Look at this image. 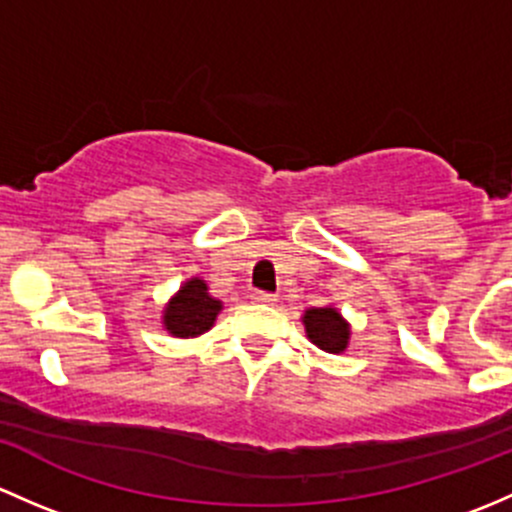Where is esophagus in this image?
Masks as SVG:
<instances>
[{"instance_id":"esophagus-1","label":"esophagus","mask_w":512,"mask_h":512,"mask_svg":"<svg viewBox=\"0 0 512 512\" xmlns=\"http://www.w3.org/2000/svg\"><path fill=\"white\" fill-rule=\"evenodd\" d=\"M251 300H254V303H258V305H273V303H276V295L256 291V293H251Z\"/></svg>"}]
</instances>
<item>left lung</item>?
I'll return each instance as SVG.
<instances>
[{
	"label": "left lung",
	"mask_w": 512,
	"mask_h": 512,
	"mask_svg": "<svg viewBox=\"0 0 512 512\" xmlns=\"http://www.w3.org/2000/svg\"><path fill=\"white\" fill-rule=\"evenodd\" d=\"M303 325L308 340L315 347H320V350L333 352V355L345 352L347 342H350V323L337 313V308H333V305L308 308L303 315Z\"/></svg>",
	"instance_id": "1"
}]
</instances>
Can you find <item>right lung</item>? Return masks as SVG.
<instances>
[{"instance_id": "1", "label": "right lung", "mask_w": 512, "mask_h": 512, "mask_svg": "<svg viewBox=\"0 0 512 512\" xmlns=\"http://www.w3.org/2000/svg\"><path fill=\"white\" fill-rule=\"evenodd\" d=\"M221 300L209 295L202 278H189L162 310V325L172 337H199L212 330Z\"/></svg>"}]
</instances>
